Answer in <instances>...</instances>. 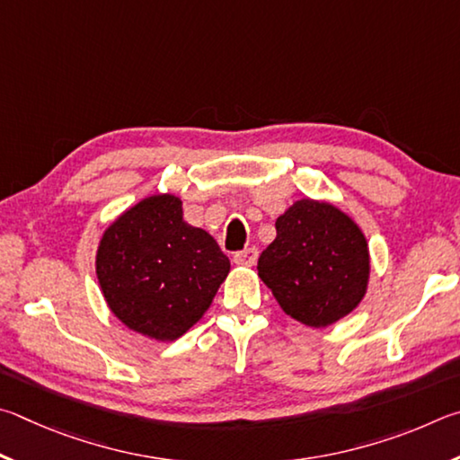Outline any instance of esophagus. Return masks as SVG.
Wrapping results in <instances>:
<instances>
[{
    "mask_svg": "<svg viewBox=\"0 0 460 460\" xmlns=\"http://www.w3.org/2000/svg\"><path fill=\"white\" fill-rule=\"evenodd\" d=\"M256 259H259V251L256 248H246V251L234 254V262L238 267H254Z\"/></svg>",
    "mask_w": 460,
    "mask_h": 460,
    "instance_id": "1",
    "label": "esophagus"
}]
</instances>
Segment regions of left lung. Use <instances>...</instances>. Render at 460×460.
Returning <instances> with one entry per match:
<instances>
[{
    "instance_id": "1",
    "label": "left lung",
    "mask_w": 460,
    "mask_h": 460,
    "mask_svg": "<svg viewBox=\"0 0 460 460\" xmlns=\"http://www.w3.org/2000/svg\"><path fill=\"white\" fill-rule=\"evenodd\" d=\"M277 238L262 251L259 277L288 317L323 329L348 317L369 285L364 230L332 201L301 198L277 217Z\"/></svg>"
}]
</instances>
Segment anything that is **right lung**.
I'll return each mask as SVG.
<instances>
[{
  "label": "right lung",
  "instance_id": "obj_1",
  "mask_svg": "<svg viewBox=\"0 0 460 460\" xmlns=\"http://www.w3.org/2000/svg\"><path fill=\"white\" fill-rule=\"evenodd\" d=\"M94 270L120 323L149 340L175 341L204 317L230 261L206 230L183 220L181 198L153 193L104 228Z\"/></svg>",
  "mask_w": 460,
  "mask_h": 460
}]
</instances>
